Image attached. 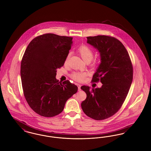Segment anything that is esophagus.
<instances>
[{"label": "esophagus", "mask_w": 151, "mask_h": 151, "mask_svg": "<svg viewBox=\"0 0 151 151\" xmlns=\"http://www.w3.org/2000/svg\"><path fill=\"white\" fill-rule=\"evenodd\" d=\"M77 86H78V90L80 91V90H81V85H79V84H77Z\"/></svg>", "instance_id": "34e87169"}]
</instances>
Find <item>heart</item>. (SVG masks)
<instances>
[{
  "mask_svg": "<svg viewBox=\"0 0 151 151\" xmlns=\"http://www.w3.org/2000/svg\"><path fill=\"white\" fill-rule=\"evenodd\" d=\"M77 52L82 59L86 63L90 62L93 58L94 53L93 50L86 45H82L77 49ZM70 54H68L65 59V63H66L69 58ZM86 74L83 72H73L70 74V77L74 81L81 82L85 79Z\"/></svg>",
  "mask_w": 151,
  "mask_h": 151,
  "instance_id": "heart-1",
  "label": "heart"
}]
</instances>
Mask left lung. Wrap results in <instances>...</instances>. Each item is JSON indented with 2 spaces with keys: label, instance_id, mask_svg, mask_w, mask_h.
I'll return each mask as SVG.
<instances>
[{
  "label": "left lung",
  "instance_id": "1",
  "mask_svg": "<svg viewBox=\"0 0 151 151\" xmlns=\"http://www.w3.org/2000/svg\"><path fill=\"white\" fill-rule=\"evenodd\" d=\"M87 39L99 51L101 60L91 81H100L103 85L91 90L81 87L87 95L81 107L88 117L101 120L114 115L124 103L133 79V66L126 49L117 39L99 35Z\"/></svg>",
  "mask_w": 151,
  "mask_h": 151
}]
</instances>
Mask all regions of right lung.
I'll return each mask as SVG.
<instances>
[{"label":"right lung","instance_id":"1","mask_svg":"<svg viewBox=\"0 0 151 151\" xmlns=\"http://www.w3.org/2000/svg\"><path fill=\"white\" fill-rule=\"evenodd\" d=\"M72 39L44 34L33 39L24 52L20 68L23 93L30 107L41 116L60 114L67 100L78 90L69 80L61 83L56 78L57 69L64 66Z\"/></svg>","mask_w":151,"mask_h":151}]
</instances>
